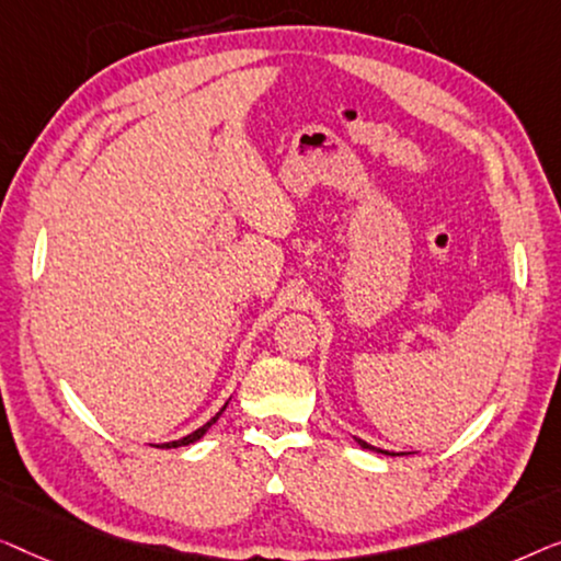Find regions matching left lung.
<instances>
[{"label":"left lung","instance_id":"left-lung-1","mask_svg":"<svg viewBox=\"0 0 561 561\" xmlns=\"http://www.w3.org/2000/svg\"><path fill=\"white\" fill-rule=\"evenodd\" d=\"M358 442V445L363 447V449H370V453H381V455H391V457H397V455H401V453H389V449H378V447H374V445H368L366 439H358V437H353Z\"/></svg>","mask_w":561,"mask_h":561}]
</instances>
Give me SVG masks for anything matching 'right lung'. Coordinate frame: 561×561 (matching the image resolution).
<instances>
[{
  "mask_svg": "<svg viewBox=\"0 0 561 561\" xmlns=\"http://www.w3.org/2000/svg\"><path fill=\"white\" fill-rule=\"evenodd\" d=\"M226 407H228V401H226V404H224V407H220V412H218L216 416H213V420H208V422H205L201 430H195V432H191V435H185V437H180V439H172V442H164V445H152V447L172 449V447H185V445H193V442H198V439H201V437L205 435V432H208V430L213 427V424H216V422H218V416L226 412Z\"/></svg>",
  "mask_w": 561,
  "mask_h": 561,
  "instance_id": "obj_1",
  "label": "right lung"
}]
</instances>
